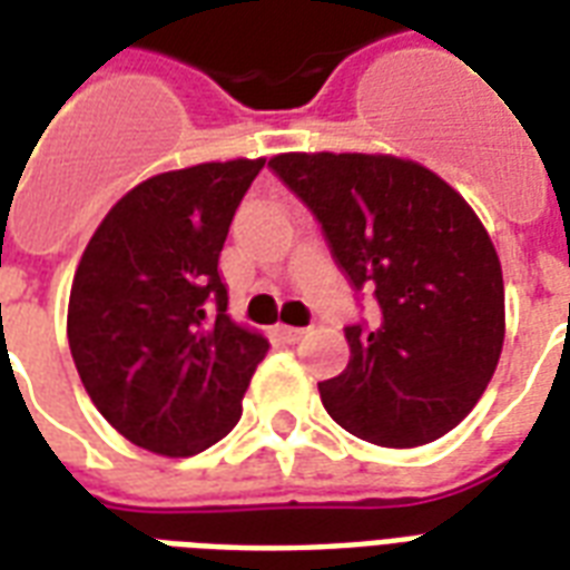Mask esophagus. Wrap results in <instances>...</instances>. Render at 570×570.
Returning a JSON list of instances; mask_svg holds the SVG:
<instances>
[{"label":"esophagus","mask_w":570,"mask_h":570,"mask_svg":"<svg viewBox=\"0 0 570 570\" xmlns=\"http://www.w3.org/2000/svg\"><path fill=\"white\" fill-rule=\"evenodd\" d=\"M277 332H281V338H284L286 344H296V341H302L307 335V328H296V326H281Z\"/></svg>","instance_id":"obj_1"}]
</instances>
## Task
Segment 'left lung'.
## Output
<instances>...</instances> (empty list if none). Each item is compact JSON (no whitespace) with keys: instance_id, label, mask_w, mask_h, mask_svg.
Wrapping results in <instances>:
<instances>
[{"instance_id":"left-lung-1","label":"left lung","mask_w":570,"mask_h":570,"mask_svg":"<svg viewBox=\"0 0 570 570\" xmlns=\"http://www.w3.org/2000/svg\"><path fill=\"white\" fill-rule=\"evenodd\" d=\"M268 166L381 307V326L344 332L347 368L320 383L328 416L399 450L456 429L504 344L501 263L474 208L432 168L392 154H277Z\"/></svg>"}]
</instances>
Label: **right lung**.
<instances>
[{
	"label": "right lung",
	"instance_id": "right-lung-1",
	"mask_svg": "<svg viewBox=\"0 0 570 570\" xmlns=\"http://www.w3.org/2000/svg\"><path fill=\"white\" fill-rule=\"evenodd\" d=\"M265 156L175 168L117 202L83 250L69 347L99 414L135 446L196 456L242 420L268 353L226 314L220 250Z\"/></svg>",
	"mask_w": 570,
	"mask_h": 570
}]
</instances>
